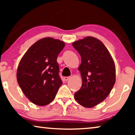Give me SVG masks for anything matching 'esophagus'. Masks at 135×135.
I'll use <instances>...</instances> for the list:
<instances>
[{"label":"esophagus","mask_w":135,"mask_h":135,"mask_svg":"<svg viewBox=\"0 0 135 135\" xmlns=\"http://www.w3.org/2000/svg\"><path fill=\"white\" fill-rule=\"evenodd\" d=\"M70 78H71L70 77H64V80L65 81H68V80H69V79H70Z\"/></svg>","instance_id":"esophagus-1"}]
</instances>
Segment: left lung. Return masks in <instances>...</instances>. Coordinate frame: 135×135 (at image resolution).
<instances>
[{"label":"left lung","mask_w":135,"mask_h":135,"mask_svg":"<svg viewBox=\"0 0 135 135\" xmlns=\"http://www.w3.org/2000/svg\"><path fill=\"white\" fill-rule=\"evenodd\" d=\"M81 56L79 68L82 79L74 94L77 103L85 108L97 106L106 98L115 82V66L109 51L98 38L88 36L74 42Z\"/></svg>","instance_id":"obj_1"}]
</instances>
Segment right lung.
Instances as JSON below:
<instances>
[{
  "label": "right lung",
  "instance_id": "right-lung-1",
  "mask_svg": "<svg viewBox=\"0 0 135 135\" xmlns=\"http://www.w3.org/2000/svg\"><path fill=\"white\" fill-rule=\"evenodd\" d=\"M65 44L51 37L38 40L22 57L16 73L25 95L34 104L45 106L55 99L62 82L57 56Z\"/></svg>",
  "mask_w": 135,
  "mask_h": 135
}]
</instances>
